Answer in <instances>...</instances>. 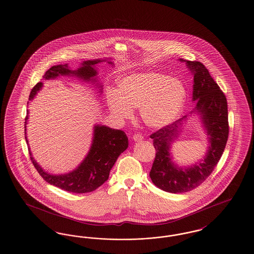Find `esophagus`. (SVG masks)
Wrapping results in <instances>:
<instances>
[{
	"label": "esophagus",
	"mask_w": 254,
	"mask_h": 254,
	"mask_svg": "<svg viewBox=\"0 0 254 254\" xmlns=\"http://www.w3.org/2000/svg\"><path fill=\"white\" fill-rule=\"evenodd\" d=\"M132 139H133L135 142H138V141H142V139H143V137H142V134H140V133H135V134L133 135Z\"/></svg>",
	"instance_id": "esophagus-1"
}]
</instances>
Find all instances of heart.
I'll list each match as a JSON object with an SVG mask.
<instances>
[{"instance_id": "heart-1", "label": "heart", "mask_w": 254, "mask_h": 254, "mask_svg": "<svg viewBox=\"0 0 254 254\" xmlns=\"http://www.w3.org/2000/svg\"><path fill=\"white\" fill-rule=\"evenodd\" d=\"M187 92L183 83L158 71L137 72L118 82L117 93L108 96L111 112L120 119H127L132 109H140L142 122L161 128L174 122L181 114Z\"/></svg>"}]
</instances>
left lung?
<instances>
[{"mask_svg":"<svg viewBox=\"0 0 254 254\" xmlns=\"http://www.w3.org/2000/svg\"><path fill=\"white\" fill-rule=\"evenodd\" d=\"M180 61H185L193 72V101L196 105L193 112L201 117L210 146L204 160L183 168L173 163L169 151L186 116L150 135L156 156L149 176L157 187L174 193L191 191L206 181L219 162L229 137L228 105L223 91L201 62Z\"/></svg>","mask_w":254,"mask_h":254,"instance_id":"left-lung-1","label":"left lung"}]
</instances>
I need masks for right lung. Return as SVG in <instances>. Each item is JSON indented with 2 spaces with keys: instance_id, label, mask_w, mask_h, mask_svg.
<instances>
[{
  "instance_id": "add662e5",
  "label": "right lung",
  "mask_w": 254,
  "mask_h": 254,
  "mask_svg": "<svg viewBox=\"0 0 254 254\" xmlns=\"http://www.w3.org/2000/svg\"><path fill=\"white\" fill-rule=\"evenodd\" d=\"M106 60L84 61L76 71H71L68 64L56 65L51 67L43 75L44 79H54L59 75H75L83 80L96 81L93 77L97 71L94 66ZM108 63L112 64V61ZM42 82H39L30 92L29 101L33 100L38 91H41ZM101 91V90H100ZM29 103V102H28ZM27 103V104H28ZM28 119V111L24 122V134L26 138V125ZM128 146V139L126 133L120 129H113L106 126H94L93 139L90 151L84 161L73 171L61 175H52L45 172L40 164L32 157L29 150L30 159L37 171L43 178V180L56 187H59L64 191L71 193H84L92 192L108 181L112 166L118 159V157Z\"/></svg>"
}]
</instances>
